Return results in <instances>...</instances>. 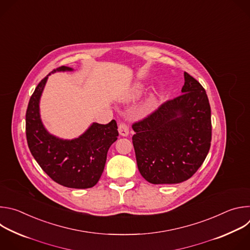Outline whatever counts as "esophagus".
<instances>
[{"label": "esophagus", "instance_id": "1", "mask_svg": "<svg viewBox=\"0 0 250 250\" xmlns=\"http://www.w3.org/2000/svg\"><path fill=\"white\" fill-rule=\"evenodd\" d=\"M119 132L123 136H126L129 133V126L125 122H122L119 124Z\"/></svg>", "mask_w": 250, "mask_h": 250}]
</instances>
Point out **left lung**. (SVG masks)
Listing matches in <instances>:
<instances>
[{
    "label": "left lung",
    "instance_id": "obj_1",
    "mask_svg": "<svg viewBox=\"0 0 250 250\" xmlns=\"http://www.w3.org/2000/svg\"><path fill=\"white\" fill-rule=\"evenodd\" d=\"M182 93L132 124L141 176L151 184L184 182L205 161L211 141L210 106L203 86L184 72Z\"/></svg>",
    "mask_w": 250,
    "mask_h": 250
}]
</instances>
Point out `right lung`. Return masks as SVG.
<instances>
[{"mask_svg": "<svg viewBox=\"0 0 250 250\" xmlns=\"http://www.w3.org/2000/svg\"><path fill=\"white\" fill-rule=\"evenodd\" d=\"M71 70L61 66L54 70ZM50 75V74H49ZM48 75L31 95L25 114L28 148L42 169L51 179L68 188L87 189L95 186L104 171L110 146L118 139L117 122L93 124L79 138L62 140L49 134L40 118L39 103Z\"/></svg>", "mask_w": 250, "mask_h": 250, "instance_id": "right-lung-1", "label": "right lung"}]
</instances>
